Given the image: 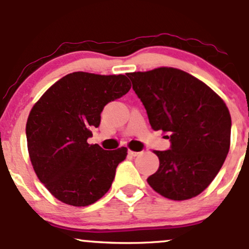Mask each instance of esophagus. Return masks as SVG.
<instances>
[{
	"label": "esophagus",
	"mask_w": 249,
	"mask_h": 249,
	"mask_svg": "<svg viewBox=\"0 0 249 249\" xmlns=\"http://www.w3.org/2000/svg\"><path fill=\"white\" fill-rule=\"evenodd\" d=\"M139 153H141V152H136V151L128 150V154H130V156H132V157H136V156H138Z\"/></svg>",
	"instance_id": "34e87169"
}]
</instances>
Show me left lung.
<instances>
[{"instance_id":"1","label":"left lung","mask_w":249,"mask_h":249,"mask_svg":"<svg viewBox=\"0 0 249 249\" xmlns=\"http://www.w3.org/2000/svg\"><path fill=\"white\" fill-rule=\"evenodd\" d=\"M132 89L146 108L153 130L168 136L167 151H153L159 168L151 187L171 200L196 196L213 181L231 144V115L204 82L174 68L131 72Z\"/></svg>"}]
</instances>
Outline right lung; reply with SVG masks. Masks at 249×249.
I'll return each mask as SVG.
<instances>
[{"label":"right lung","mask_w":249,"mask_h":249,"mask_svg":"<svg viewBox=\"0 0 249 249\" xmlns=\"http://www.w3.org/2000/svg\"><path fill=\"white\" fill-rule=\"evenodd\" d=\"M124 75L78 71L64 76L43 93L28 117L30 161L48 191L71 206H89L110 190L127 148L90 145V128L101 124L107 103L131 89Z\"/></svg>","instance_id":"obj_1"}]
</instances>
